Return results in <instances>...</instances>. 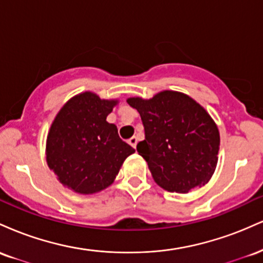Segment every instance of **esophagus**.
<instances>
[{
	"label": "esophagus",
	"instance_id": "34e87169",
	"mask_svg": "<svg viewBox=\"0 0 263 263\" xmlns=\"http://www.w3.org/2000/svg\"><path fill=\"white\" fill-rule=\"evenodd\" d=\"M128 143L131 144V146L134 147V148L136 149V146H137V137H135V136H134V137L129 138V140H128Z\"/></svg>",
	"mask_w": 263,
	"mask_h": 263
}]
</instances>
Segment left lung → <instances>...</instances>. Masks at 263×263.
<instances>
[{
	"label": "left lung",
	"mask_w": 263,
	"mask_h": 263,
	"mask_svg": "<svg viewBox=\"0 0 263 263\" xmlns=\"http://www.w3.org/2000/svg\"><path fill=\"white\" fill-rule=\"evenodd\" d=\"M127 104L140 112L144 140L137 152L159 186L188 193L209 182L218 163L220 135L197 101L165 90L149 100L129 98Z\"/></svg>",
	"instance_id": "8db88e82"
}]
</instances>
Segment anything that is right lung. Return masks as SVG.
Segmentation results:
<instances>
[{
  "mask_svg": "<svg viewBox=\"0 0 263 263\" xmlns=\"http://www.w3.org/2000/svg\"><path fill=\"white\" fill-rule=\"evenodd\" d=\"M116 104L87 91L70 99L57 115L47 138V163L63 185L80 194L100 192L135 152L106 121Z\"/></svg>",
  "mask_w": 263,
  "mask_h": 263,
  "instance_id": "right-lung-1",
  "label": "right lung"
}]
</instances>
